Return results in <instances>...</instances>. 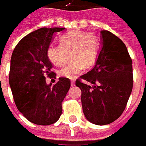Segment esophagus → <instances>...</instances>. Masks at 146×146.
<instances>
[{
    "label": "esophagus",
    "mask_w": 146,
    "mask_h": 146,
    "mask_svg": "<svg viewBox=\"0 0 146 146\" xmlns=\"http://www.w3.org/2000/svg\"><path fill=\"white\" fill-rule=\"evenodd\" d=\"M74 85H75V81H74L73 80H71V86L73 87Z\"/></svg>",
    "instance_id": "34e87169"
}]
</instances>
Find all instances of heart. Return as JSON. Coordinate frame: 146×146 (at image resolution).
Masks as SVG:
<instances>
[{"label": "heart", "instance_id": "heart-1", "mask_svg": "<svg viewBox=\"0 0 146 146\" xmlns=\"http://www.w3.org/2000/svg\"><path fill=\"white\" fill-rule=\"evenodd\" d=\"M61 45H50L47 51L49 60L56 66H62L71 60L59 71L61 76L73 78L84 68L92 66L98 58L100 40L93 33L73 30L60 37Z\"/></svg>", "mask_w": 146, "mask_h": 146}]
</instances>
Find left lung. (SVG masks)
<instances>
[{"mask_svg": "<svg viewBox=\"0 0 146 146\" xmlns=\"http://www.w3.org/2000/svg\"><path fill=\"white\" fill-rule=\"evenodd\" d=\"M101 48L95 66L80 76L83 112L96 125L118 119L125 110L133 87L132 60L123 42L110 31L102 30ZM87 82L92 84L89 86Z\"/></svg>", "mask_w": 146, "mask_h": 146, "instance_id": "obj_1", "label": "left lung"}]
</instances>
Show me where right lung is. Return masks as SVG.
Returning a JSON list of instances; mask_svg holds the SVG:
<instances>
[{
	"instance_id": "obj_1",
	"label": "right lung",
	"mask_w": 146,
	"mask_h": 146,
	"mask_svg": "<svg viewBox=\"0 0 146 146\" xmlns=\"http://www.w3.org/2000/svg\"><path fill=\"white\" fill-rule=\"evenodd\" d=\"M65 29L44 27L35 30L18 43L11 54L9 84L15 103L35 124L50 125L59 119L62 102L70 88L68 78L59 77L54 84H48L45 77L55 78L47 51L54 34Z\"/></svg>"
}]
</instances>
